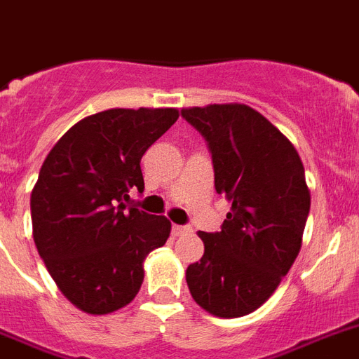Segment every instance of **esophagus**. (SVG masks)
Listing matches in <instances>:
<instances>
[{
	"label": "esophagus",
	"instance_id": "34e87169",
	"mask_svg": "<svg viewBox=\"0 0 359 359\" xmlns=\"http://www.w3.org/2000/svg\"><path fill=\"white\" fill-rule=\"evenodd\" d=\"M191 227L187 226H172V235L174 236H182V235H187V233H191Z\"/></svg>",
	"mask_w": 359,
	"mask_h": 359
}]
</instances>
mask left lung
<instances>
[{"label":"left lung","mask_w":359,"mask_h":359,"mask_svg":"<svg viewBox=\"0 0 359 359\" xmlns=\"http://www.w3.org/2000/svg\"><path fill=\"white\" fill-rule=\"evenodd\" d=\"M209 143L215 189L231 201L218 233L187 268L192 299L216 318H242L271 297L297 259L310 189L297 150L257 109L238 102L183 108Z\"/></svg>","instance_id":"1"}]
</instances>
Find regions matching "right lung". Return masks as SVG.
<instances>
[{"instance_id":"obj_1","label":"right lung","mask_w":359,"mask_h":359,"mask_svg":"<svg viewBox=\"0 0 359 359\" xmlns=\"http://www.w3.org/2000/svg\"><path fill=\"white\" fill-rule=\"evenodd\" d=\"M176 108H111L84 117L47 154L31 192L34 244L69 303L104 316L132 303L143 262L170 222L128 207L144 191L141 158L177 121Z\"/></svg>"}]
</instances>
